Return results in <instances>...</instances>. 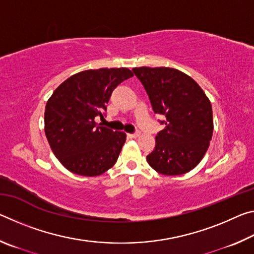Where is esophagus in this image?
<instances>
[{"mask_svg": "<svg viewBox=\"0 0 254 254\" xmlns=\"http://www.w3.org/2000/svg\"><path fill=\"white\" fill-rule=\"evenodd\" d=\"M128 137H131V139H136V137L140 136V132L137 131L135 133H130V134H127Z\"/></svg>", "mask_w": 254, "mask_h": 254, "instance_id": "1", "label": "esophagus"}]
</instances>
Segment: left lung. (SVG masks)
<instances>
[{
    "instance_id": "1",
    "label": "left lung",
    "mask_w": 254,
    "mask_h": 254,
    "mask_svg": "<svg viewBox=\"0 0 254 254\" xmlns=\"http://www.w3.org/2000/svg\"><path fill=\"white\" fill-rule=\"evenodd\" d=\"M133 72L142 83L154 113L166 117L163 130L147 160L159 174H186L198 165L213 135V111L196 81L169 67H139Z\"/></svg>"
}]
</instances>
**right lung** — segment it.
I'll use <instances>...</instances> for the list:
<instances>
[{"instance_id": "obj_1", "label": "right lung", "mask_w": 254, "mask_h": 254, "mask_svg": "<svg viewBox=\"0 0 254 254\" xmlns=\"http://www.w3.org/2000/svg\"><path fill=\"white\" fill-rule=\"evenodd\" d=\"M133 76L127 68H100L70 76L55 89L45 110V132L56 158L71 173L86 177L114 166L127 135L102 127L112 92Z\"/></svg>"}]
</instances>
